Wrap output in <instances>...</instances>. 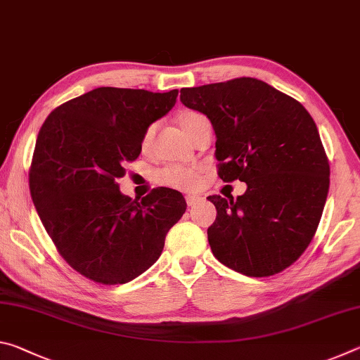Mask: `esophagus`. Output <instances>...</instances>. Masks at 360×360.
<instances>
[{
	"label": "esophagus",
	"instance_id": "obj_1",
	"mask_svg": "<svg viewBox=\"0 0 360 360\" xmlns=\"http://www.w3.org/2000/svg\"><path fill=\"white\" fill-rule=\"evenodd\" d=\"M200 200H202V197H200V195H195V193H191L186 197V202L188 206H193L195 203H198Z\"/></svg>",
	"mask_w": 360,
	"mask_h": 360
}]
</instances>
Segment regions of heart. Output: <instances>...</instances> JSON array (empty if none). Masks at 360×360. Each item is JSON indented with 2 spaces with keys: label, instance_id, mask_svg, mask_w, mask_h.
<instances>
[{
  "label": "heart",
  "instance_id": "obj_1",
  "mask_svg": "<svg viewBox=\"0 0 360 360\" xmlns=\"http://www.w3.org/2000/svg\"><path fill=\"white\" fill-rule=\"evenodd\" d=\"M203 120H206L205 115L197 112V111H184L178 117L181 129L186 131V135L188 138H193V133H195V130H197L198 124ZM155 130H157L155 124H152L148 127V129H146L143 139H141L143 150L149 149L152 139H154ZM200 173H202V168L197 165H192V167L168 165L165 168H162L160 172H157L155 179L158 184H162V186L181 188V191H192V188L198 186Z\"/></svg>",
  "mask_w": 360,
  "mask_h": 360
}]
</instances>
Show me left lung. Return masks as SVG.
Instances as JSON below:
<instances>
[{"label": "left lung", "instance_id": "8db88e82", "mask_svg": "<svg viewBox=\"0 0 360 360\" xmlns=\"http://www.w3.org/2000/svg\"><path fill=\"white\" fill-rule=\"evenodd\" d=\"M182 105L205 114L216 133L219 178L246 182L238 197H208L216 259L246 276H271L311 243L328 193L326 150L300 103L254 77L181 90Z\"/></svg>", "mask_w": 360, "mask_h": 360}]
</instances>
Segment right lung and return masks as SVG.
<instances>
[{
    "mask_svg": "<svg viewBox=\"0 0 360 360\" xmlns=\"http://www.w3.org/2000/svg\"><path fill=\"white\" fill-rule=\"evenodd\" d=\"M176 96L178 90L98 87L53 109L41 127L32 200L62 257L95 283L124 284L144 273L186 212L178 191L158 187L136 202L115 182L141 154L146 129L172 111Z\"/></svg>",
    "mask_w": 360,
    "mask_h": 360,
    "instance_id": "right-lung-1",
    "label": "right lung"
}]
</instances>
